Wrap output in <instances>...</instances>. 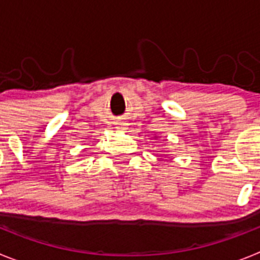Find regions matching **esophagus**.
I'll list each match as a JSON object with an SVG mask.
<instances>
[{
	"label": "esophagus",
	"instance_id": "1",
	"mask_svg": "<svg viewBox=\"0 0 260 260\" xmlns=\"http://www.w3.org/2000/svg\"><path fill=\"white\" fill-rule=\"evenodd\" d=\"M116 128H117V130H126L125 126H122V125H118Z\"/></svg>",
	"mask_w": 260,
	"mask_h": 260
}]
</instances>
